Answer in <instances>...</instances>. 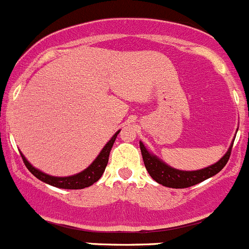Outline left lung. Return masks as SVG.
Returning <instances> with one entry per match:
<instances>
[{"label":"left lung","instance_id":"8db88e82","mask_svg":"<svg viewBox=\"0 0 249 249\" xmlns=\"http://www.w3.org/2000/svg\"><path fill=\"white\" fill-rule=\"evenodd\" d=\"M232 145L233 142L229 147L228 152L216 163L212 164V166L207 167V168L191 172L179 171V169L167 166L161 160H159L156 156L150 154L142 142H140V150H142V161H144L145 167H146V171L149 172V174L155 181H157L161 185L167 186V188L184 189L196 185V184L201 183V181L206 180V179L211 178V177L219 173L225 167L229 159H230Z\"/></svg>","mask_w":249,"mask_h":249}]
</instances>
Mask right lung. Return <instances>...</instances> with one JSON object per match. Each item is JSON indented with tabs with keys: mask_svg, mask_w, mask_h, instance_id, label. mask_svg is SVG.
I'll return each instance as SVG.
<instances>
[{
	"mask_svg": "<svg viewBox=\"0 0 249 249\" xmlns=\"http://www.w3.org/2000/svg\"><path fill=\"white\" fill-rule=\"evenodd\" d=\"M120 133L116 132L114 134V137L107 142V144L103 147V150L100 151V154L98 155L97 159L93 161V163L88 167L87 169H85L81 173L75 174V176L71 177H52L48 176V174L43 173V172L38 171L35 167L31 166L26 159L24 157L23 154L21 155V159H23L24 163H25L26 168L34 174L37 179H40L41 181H44V183L49 184V185H53L55 188H61V189H71V190H77V189H85L88 188V186L93 185L95 181H98L100 179V177L104 173L105 168H107V161H109V155L110 151H111V147L114 145L115 139H116L117 134Z\"/></svg>",
	"mask_w": 249,
	"mask_h": 249,
	"instance_id": "add662e5",
	"label": "right lung"
}]
</instances>
